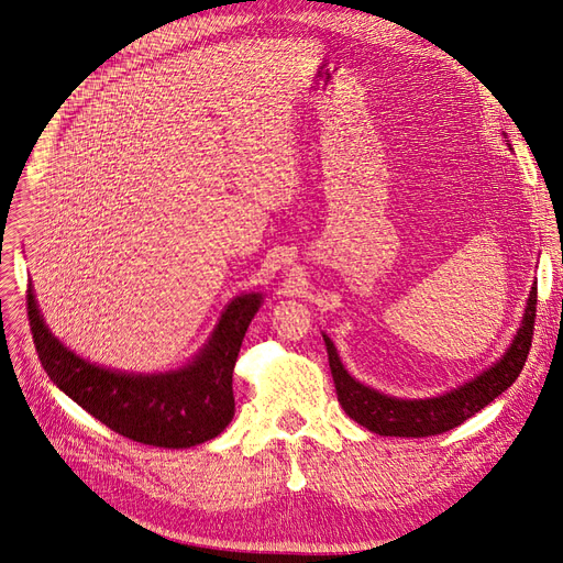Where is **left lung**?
Segmentation results:
<instances>
[{
  "label": "left lung",
  "instance_id": "left-lung-1",
  "mask_svg": "<svg viewBox=\"0 0 563 563\" xmlns=\"http://www.w3.org/2000/svg\"><path fill=\"white\" fill-rule=\"evenodd\" d=\"M536 295H539V287H536L533 280L522 314V324L508 350L504 352V356L474 379L464 382L462 386L451 388L446 394L434 398L407 400L379 394L377 388L361 384L345 371L331 338L322 333L329 352V365L338 402L345 409L347 417L354 419L358 426L384 437H430L457 428L460 423L472 419L476 411L490 405L497 396H501L504 390L520 377L531 347Z\"/></svg>",
  "mask_w": 563,
  "mask_h": 563
}]
</instances>
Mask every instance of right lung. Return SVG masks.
I'll return each instance as SVG.
<instances>
[{
  "instance_id": "add662e5",
  "label": "right lung",
  "mask_w": 563,
  "mask_h": 563,
  "mask_svg": "<svg viewBox=\"0 0 563 563\" xmlns=\"http://www.w3.org/2000/svg\"><path fill=\"white\" fill-rule=\"evenodd\" d=\"M262 301V291L234 297L192 361L144 375L112 371L68 350L43 322L32 283L27 287L30 327L47 377L110 430L161 449L198 446L228 428L234 417V363Z\"/></svg>"
}]
</instances>
